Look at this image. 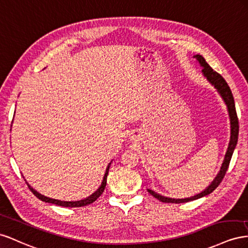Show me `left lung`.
I'll use <instances>...</instances> for the list:
<instances>
[{"label":"left lung","mask_w":248,"mask_h":248,"mask_svg":"<svg viewBox=\"0 0 248 248\" xmlns=\"http://www.w3.org/2000/svg\"><path fill=\"white\" fill-rule=\"evenodd\" d=\"M194 57L197 59L201 63V65L202 66V74L203 76L207 78L208 81L212 84L214 85V87L218 90V93H220V95L222 96L223 101L225 102L226 106H228V109H229V114H230V118H231V141H230V144H229V148H228V152L225 154V158L224 161L222 163L221 169H220V172L217 174V176L215 178V180L212 182L211 185L204 190L202 191V193L200 194H196L192 197H188V199H182V200H175V199H170V197H165V196H162L158 193L154 192L153 190L151 189H147L148 193L152 194L155 199L159 200L162 202H171V203H181V202H188L191 201H194L197 199H201L202 196H206L208 194H210L211 192H213V191L220 185V183L222 182L224 175L228 171V168L230 165V162L232 159V153H234V150L236 147L237 144V141H238V135H239V120H238V116H237V112H236V108H235V102H234V96H232V93L231 91V88L226 83V81L223 79L221 75H219L217 72L212 68L208 63L204 60V58L201 55H196Z\"/></svg>","instance_id":"8db88e82"}]
</instances>
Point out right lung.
<instances>
[{"mask_svg":"<svg viewBox=\"0 0 248 248\" xmlns=\"http://www.w3.org/2000/svg\"><path fill=\"white\" fill-rule=\"evenodd\" d=\"M110 165L111 163H109L107 169H106V172H105V175H104V180L102 182V185L101 187L98 188L95 192L93 194H91L90 196H88L87 199L85 200H82V201H77V202H62V201H58V200H54V199H49V197H46L45 195H42L40 193H38L36 190H34L29 184L27 183L28 187H29V189L32 191L33 194L38 197V199L42 202H49V203H54V204H57V206H62V207H67V208H79V207H85V206H88V204L93 203V202H95L98 197H100L104 190H105V187H106V184H107V175H108V172H109V168H110ZM26 181V180H25Z\"/></svg>","mask_w":248,"mask_h":248,"instance_id":"obj_1","label":"right lung"}]
</instances>
